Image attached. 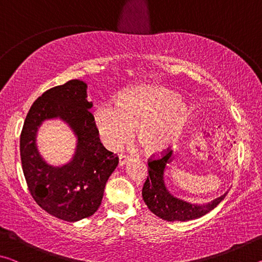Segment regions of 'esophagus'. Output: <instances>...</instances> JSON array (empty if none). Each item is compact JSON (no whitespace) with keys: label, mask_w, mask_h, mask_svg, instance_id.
<instances>
[{"label":"esophagus","mask_w":262,"mask_h":262,"mask_svg":"<svg viewBox=\"0 0 262 262\" xmlns=\"http://www.w3.org/2000/svg\"><path fill=\"white\" fill-rule=\"evenodd\" d=\"M129 159L130 158L126 156V155H120V156H119V165H120V166L126 165V164L129 162Z\"/></svg>","instance_id":"1"}]
</instances>
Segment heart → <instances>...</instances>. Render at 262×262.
Wrapping results in <instances>:
<instances>
[{"instance_id":"obj_1","label":"heart","mask_w":262,"mask_h":262,"mask_svg":"<svg viewBox=\"0 0 262 262\" xmlns=\"http://www.w3.org/2000/svg\"><path fill=\"white\" fill-rule=\"evenodd\" d=\"M189 107L181 97L161 85H139L121 92L117 104L96 106L94 121L105 147L117 149L132 136L148 155L166 151L183 135Z\"/></svg>"}]
</instances>
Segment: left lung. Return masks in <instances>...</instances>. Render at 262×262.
<instances>
[{
  "instance_id": "left-lung-1",
  "label": "left lung",
  "mask_w": 262,
  "mask_h": 262,
  "mask_svg": "<svg viewBox=\"0 0 262 262\" xmlns=\"http://www.w3.org/2000/svg\"><path fill=\"white\" fill-rule=\"evenodd\" d=\"M174 158L173 151H168L165 156L149 161V176L142 189V196L149 210L159 219L167 222H186L202 217L221 203L228 192L214 199L210 202L192 203L177 198L168 190L165 183V171L167 164Z\"/></svg>"
}]
</instances>
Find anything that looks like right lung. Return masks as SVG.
<instances>
[{
	"mask_svg": "<svg viewBox=\"0 0 262 262\" xmlns=\"http://www.w3.org/2000/svg\"><path fill=\"white\" fill-rule=\"evenodd\" d=\"M86 89V83L72 79L43 92L31 106L20 134L21 167L31 195L48 214L67 222L98 210L119 163L117 155L101 144ZM47 120L64 122L77 137L73 157L63 166H52L38 152L37 130Z\"/></svg>",
	"mask_w": 262,
	"mask_h": 262,
	"instance_id": "add662e5",
	"label": "right lung"
}]
</instances>
